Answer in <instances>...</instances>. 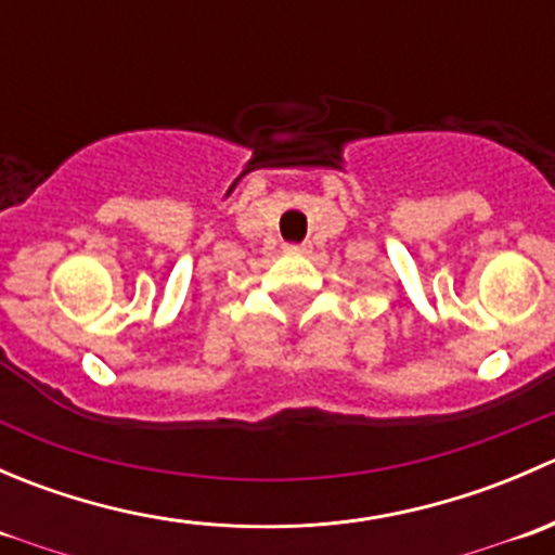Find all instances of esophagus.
I'll return each instance as SVG.
<instances>
[{
    "label": "esophagus",
    "instance_id": "obj_1",
    "mask_svg": "<svg viewBox=\"0 0 555 555\" xmlns=\"http://www.w3.org/2000/svg\"><path fill=\"white\" fill-rule=\"evenodd\" d=\"M284 251H287V255H309L311 246L309 244H287L284 246Z\"/></svg>",
    "mask_w": 555,
    "mask_h": 555
}]
</instances>
